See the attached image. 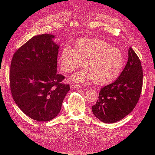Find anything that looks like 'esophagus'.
Wrapping results in <instances>:
<instances>
[{
    "instance_id": "obj_1",
    "label": "esophagus",
    "mask_w": 155,
    "mask_h": 155,
    "mask_svg": "<svg viewBox=\"0 0 155 155\" xmlns=\"http://www.w3.org/2000/svg\"><path fill=\"white\" fill-rule=\"evenodd\" d=\"M70 88L72 89H78V88H82L83 86L80 85H74V84H72L70 85Z\"/></svg>"
}]
</instances>
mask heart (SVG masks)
Instances as JSON below:
<instances>
[{
    "label": "heart",
    "mask_w": 155,
    "mask_h": 155,
    "mask_svg": "<svg viewBox=\"0 0 155 155\" xmlns=\"http://www.w3.org/2000/svg\"><path fill=\"white\" fill-rule=\"evenodd\" d=\"M85 70L74 75L78 83L94 81L98 85H107L119 76L124 64L123 53L107 42L99 39H80L74 48L64 46L59 55L60 68L70 73L82 66Z\"/></svg>",
    "instance_id": "1"
}]
</instances>
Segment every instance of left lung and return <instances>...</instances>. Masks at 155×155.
<instances>
[{
    "label": "left lung",
    "mask_w": 155,
    "mask_h": 155,
    "mask_svg": "<svg viewBox=\"0 0 155 155\" xmlns=\"http://www.w3.org/2000/svg\"><path fill=\"white\" fill-rule=\"evenodd\" d=\"M128 61L116 80L103 87L93 114L102 122L115 123L133 111L140 99L143 85L141 61L132 48L129 50Z\"/></svg>",
    "instance_id": "left-lung-1"
}]
</instances>
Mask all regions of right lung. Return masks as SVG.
Instances as JSON below:
<instances>
[{
	"mask_svg": "<svg viewBox=\"0 0 155 155\" xmlns=\"http://www.w3.org/2000/svg\"><path fill=\"white\" fill-rule=\"evenodd\" d=\"M49 34L35 35L14 53L10 71L13 99L30 118L48 121L61 110L70 90L57 73L59 46Z\"/></svg>",
	"mask_w": 155,
	"mask_h": 155,
	"instance_id": "1",
	"label": "right lung"
}]
</instances>
